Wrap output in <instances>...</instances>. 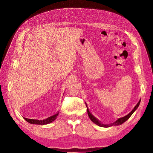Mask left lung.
Segmentation results:
<instances>
[{
	"instance_id": "left-lung-1",
	"label": "left lung",
	"mask_w": 153,
	"mask_h": 153,
	"mask_svg": "<svg viewBox=\"0 0 153 153\" xmlns=\"http://www.w3.org/2000/svg\"><path fill=\"white\" fill-rule=\"evenodd\" d=\"M140 101H141V100H140V101H138V103L136 104V106L134 107V108L132 109V111L129 113V114H128L127 116H125L124 117H120V118H118L116 121H115L114 123H112L111 124H103V123H101V121L97 120L96 117L93 116L91 112L89 111L88 110V108L87 107V104H86V105H87V112H88V117H90V119H91V120L92 121L93 123H94L95 124H96L97 125H98V126L100 127H111V126H113V125H114V126H117V125H121L122 123H123L125 121H126L129 117H130L131 116V115L134 113V112L136 110L137 108H138V107H139L140 105Z\"/></svg>"
}]
</instances>
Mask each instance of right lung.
Masks as SVG:
<instances>
[{
	"instance_id": "obj_1",
	"label": "right lung",
	"mask_w": 153,
	"mask_h": 153,
	"mask_svg": "<svg viewBox=\"0 0 153 153\" xmlns=\"http://www.w3.org/2000/svg\"><path fill=\"white\" fill-rule=\"evenodd\" d=\"M59 112L57 111L56 114H54L52 116L48 117V118H46L45 120H33V119H28V118H26V117H24V119L28 121V123L31 124H36V125H46L52 123V121H53L55 120L57 118V116L59 115Z\"/></svg>"
}]
</instances>
